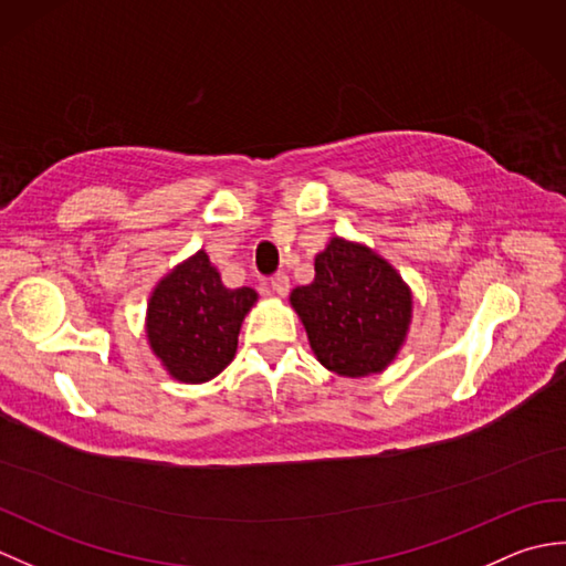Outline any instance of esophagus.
Segmentation results:
<instances>
[{
    "label": "esophagus",
    "mask_w": 566,
    "mask_h": 566,
    "mask_svg": "<svg viewBox=\"0 0 566 566\" xmlns=\"http://www.w3.org/2000/svg\"><path fill=\"white\" fill-rule=\"evenodd\" d=\"M290 286H292V282H290V276H286V274H276V276H272V280H270V290L276 296L290 294Z\"/></svg>",
    "instance_id": "esophagus-1"
}]
</instances>
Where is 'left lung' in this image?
I'll use <instances>...</instances> for the list:
<instances>
[{
    "label": "left lung",
    "mask_w": 566,
    "mask_h": 566,
    "mask_svg": "<svg viewBox=\"0 0 566 566\" xmlns=\"http://www.w3.org/2000/svg\"><path fill=\"white\" fill-rule=\"evenodd\" d=\"M314 264V282L290 294L311 350L340 377L379 375L411 331V286L377 250L343 235H333Z\"/></svg>",
    "instance_id": "8db88e82"
}]
</instances>
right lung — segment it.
I'll return each mask as SVG.
<instances>
[{
  "label": "right lung",
  "mask_w": 566,
  "mask_h": 566,
  "mask_svg": "<svg viewBox=\"0 0 566 566\" xmlns=\"http://www.w3.org/2000/svg\"><path fill=\"white\" fill-rule=\"evenodd\" d=\"M258 298L250 286L228 290L207 250H197L153 286L146 308L150 353L179 384L211 381L233 363L240 326Z\"/></svg>",
  "instance_id": "1"
}]
</instances>
